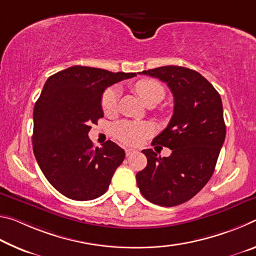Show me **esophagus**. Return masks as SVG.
Segmentation results:
<instances>
[{"label":"esophagus","instance_id":"1","mask_svg":"<svg viewBox=\"0 0 256 256\" xmlns=\"http://www.w3.org/2000/svg\"><path fill=\"white\" fill-rule=\"evenodd\" d=\"M134 152H136V151L134 149H131V148L125 149V154H126V157H130V156H132Z\"/></svg>","mask_w":256,"mask_h":256}]
</instances>
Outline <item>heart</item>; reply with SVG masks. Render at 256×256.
<instances>
[{"label":"heart","mask_w":256,"mask_h":256,"mask_svg":"<svg viewBox=\"0 0 256 256\" xmlns=\"http://www.w3.org/2000/svg\"><path fill=\"white\" fill-rule=\"evenodd\" d=\"M138 97L146 106L156 105L164 97V88L160 82L154 79H141L134 84ZM118 89L110 88L102 94V108L106 115H112L118 110ZM112 134L116 138L125 144L136 146L152 133L154 128L149 123L132 122V120H120L112 128Z\"/></svg>","instance_id":"1"}]
</instances>
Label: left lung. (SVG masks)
<instances>
[{
	"label": "left lung",
	"instance_id": "1",
	"mask_svg": "<svg viewBox=\"0 0 256 256\" xmlns=\"http://www.w3.org/2000/svg\"><path fill=\"white\" fill-rule=\"evenodd\" d=\"M166 82L174 96V114L154 144L172 150L158 157L142 150L148 164L136 174L146 200L162 206L182 204L204 188L214 174L226 136L222 98L209 81L188 68L167 66L138 72Z\"/></svg>",
	"mask_w": 256,
	"mask_h": 256
}]
</instances>
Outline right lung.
I'll list each match as a JSON object with an SVG mask.
<instances>
[{
  "instance_id": "right-lung-1",
  "label": "right lung",
  "mask_w": 256,
  "mask_h": 256,
  "mask_svg": "<svg viewBox=\"0 0 256 256\" xmlns=\"http://www.w3.org/2000/svg\"><path fill=\"white\" fill-rule=\"evenodd\" d=\"M136 76L76 66L45 82L34 108L32 149L42 174L64 196L88 201L107 190L125 152L110 140L94 148L88 133L104 118L107 86Z\"/></svg>"
}]
</instances>
